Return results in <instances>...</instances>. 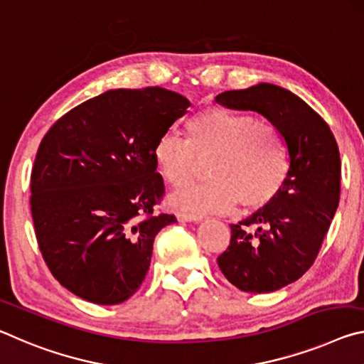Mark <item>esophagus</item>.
Here are the masks:
<instances>
[{"label": "esophagus", "mask_w": 364, "mask_h": 364, "mask_svg": "<svg viewBox=\"0 0 364 364\" xmlns=\"http://www.w3.org/2000/svg\"><path fill=\"white\" fill-rule=\"evenodd\" d=\"M177 219L182 223H198L201 216L200 214H193V213H187V211H181L177 214Z\"/></svg>", "instance_id": "obj_1"}]
</instances>
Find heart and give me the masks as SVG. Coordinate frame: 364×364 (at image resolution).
Wrapping results in <instances>:
<instances>
[{"label": "heart", "mask_w": 364, "mask_h": 364, "mask_svg": "<svg viewBox=\"0 0 364 364\" xmlns=\"http://www.w3.org/2000/svg\"><path fill=\"white\" fill-rule=\"evenodd\" d=\"M187 139L164 134L154 141L153 159L166 182L182 188L193 181L200 159L210 156V181L176 196L192 211H243L271 205L290 174V150L281 129L250 112L221 106L196 111L186 124Z\"/></svg>", "instance_id": "b5f03b06"}]
</instances>
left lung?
I'll return each instance as SVG.
<instances>
[{
    "label": "left lung",
    "instance_id": "1",
    "mask_svg": "<svg viewBox=\"0 0 364 364\" xmlns=\"http://www.w3.org/2000/svg\"><path fill=\"white\" fill-rule=\"evenodd\" d=\"M228 108L256 111L282 130L290 174L271 205L230 224L218 266L237 289L267 294L300 279L323 247L341 198V154L329 126L285 88L259 83L216 97Z\"/></svg>",
    "mask_w": 364,
    "mask_h": 364
}]
</instances>
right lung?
I'll list each match as a JSON object with an SVG mask.
<instances>
[{"label": "right lung", "mask_w": 364, "mask_h": 364, "mask_svg": "<svg viewBox=\"0 0 364 364\" xmlns=\"http://www.w3.org/2000/svg\"><path fill=\"white\" fill-rule=\"evenodd\" d=\"M190 106L168 88H121L65 112L41 140L31 176L38 248L80 299L117 305L150 269L153 242L174 214L153 146Z\"/></svg>", "instance_id": "add662e5"}]
</instances>
